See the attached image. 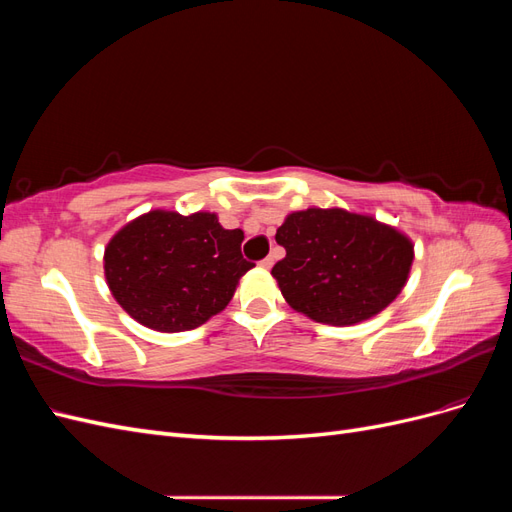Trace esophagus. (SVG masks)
I'll use <instances>...</instances> for the list:
<instances>
[{"mask_svg": "<svg viewBox=\"0 0 512 512\" xmlns=\"http://www.w3.org/2000/svg\"><path fill=\"white\" fill-rule=\"evenodd\" d=\"M273 262H275V256H273V254H269L267 258H262V260H260V267H262V269H271V267H273Z\"/></svg>", "mask_w": 512, "mask_h": 512, "instance_id": "1", "label": "esophagus"}]
</instances>
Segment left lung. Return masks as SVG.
<instances>
[{
	"mask_svg": "<svg viewBox=\"0 0 512 512\" xmlns=\"http://www.w3.org/2000/svg\"><path fill=\"white\" fill-rule=\"evenodd\" d=\"M275 241L286 256L271 273L288 305L333 327L382 312L404 288L414 258L401 232L344 209L290 213Z\"/></svg>",
	"mask_w": 512,
	"mask_h": 512,
	"instance_id": "left-lung-1",
	"label": "left lung"
}]
</instances>
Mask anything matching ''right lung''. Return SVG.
<instances>
[{
  "mask_svg": "<svg viewBox=\"0 0 512 512\" xmlns=\"http://www.w3.org/2000/svg\"><path fill=\"white\" fill-rule=\"evenodd\" d=\"M243 232L213 213L151 211L121 228L104 254L117 303L149 329L190 331L222 312L254 267L241 254Z\"/></svg>",
  "mask_w": 512,
  "mask_h": 512,
  "instance_id": "1",
  "label": "right lung"
}]
</instances>
